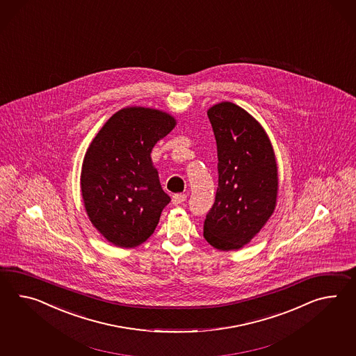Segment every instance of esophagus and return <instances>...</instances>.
Returning a JSON list of instances; mask_svg holds the SVG:
<instances>
[{
	"label": "esophagus",
	"instance_id": "34e87169",
	"mask_svg": "<svg viewBox=\"0 0 356 356\" xmlns=\"http://www.w3.org/2000/svg\"><path fill=\"white\" fill-rule=\"evenodd\" d=\"M185 200H186V195L185 194H175V195H172V203H174L175 206L181 204Z\"/></svg>",
	"mask_w": 356,
	"mask_h": 356
}]
</instances>
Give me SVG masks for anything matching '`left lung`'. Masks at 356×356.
I'll return each mask as SVG.
<instances>
[{
	"label": "left lung",
	"instance_id": "left-lung-1",
	"mask_svg": "<svg viewBox=\"0 0 356 356\" xmlns=\"http://www.w3.org/2000/svg\"><path fill=\"white\" fill-rule=\"evenodd\" d=\"M217 144L218 188L203 236L220 251L239 250L277 206V167L269 136L243 108L222 102L209 109Z\"/></svg>",
	"mask_w": 356,
	"mask_h": 356
}]
</instances>
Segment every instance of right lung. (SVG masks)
<instances>
[{
    "label": "right lung",
    "instance_id": "right-lung-1",
    "mask_svg": "<svg viewBox=\"0 0 356 356\" xmlns=\"http://www.w3.org/2000/svg\"><path fill=\"white\" fill-rule=\"evenodd\" d=\"M175 126L174 117L162 111L123 108L105 122L87 149L81 172L87 216L117 247L145 242L171 200L150 153Z\"/></svg>",
    "mask_w": 356,
    "mask_h": 356
}]
</instances>
